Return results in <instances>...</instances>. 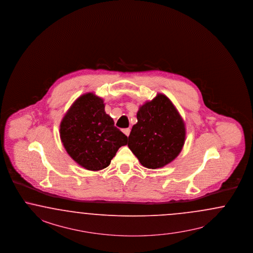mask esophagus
<instances>
[{
	"label": "esophagus",
	"mask_w": 253,
	"mask_h": 253,
	"mask_svg": "<svg viewBox=\"0 0 253 253\" xmlns=\"http://www.w3.org/2000/svg\"><path fill=\"white\" fill-rule=\"evenodd\" d=\"M123 132L126 134V136H129V133H130V129L129 128H125V129H123Z\"/></svg>",
	"instance_id": "esophagus-1"
}]
</instances>
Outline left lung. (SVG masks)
Listing matches in <instances>:
<instances>
[{"mask_svg":"<svg viewBox=\"0 0 253 253\" xmlns=\"http://www.w3.org/2000/svg\"><path fill=\"white\" fill-rule=\"evenodd\" d=\"M137 119L127 145L140 164L155 169L173 161L184 144L185 126L171 100L158 94L139 107Z\"/></svg>","mask_w":253,"mask_h":253,"instance_id":"obj_1","label":"left lung"}]
</instances>
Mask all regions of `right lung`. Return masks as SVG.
I'll return each instance as SVG.
<instances>
[{
    "label": "right lung",
    "mask_w": 253,
    "mask_h": 253,
    "mask_svg": "<svg viewBox=\"0 0 253 253\" xmlns=\"http://www.w3.org/2000/svg\"><path fill=\"white\" fill-rule=\"evenodd\" d=\"M103 99L93 93L77 98L60 123V139L69 155L87 170L107 168L127 137L114 126Z\"/></svg>",
    "instance_id": "1"
}]
</instances>
